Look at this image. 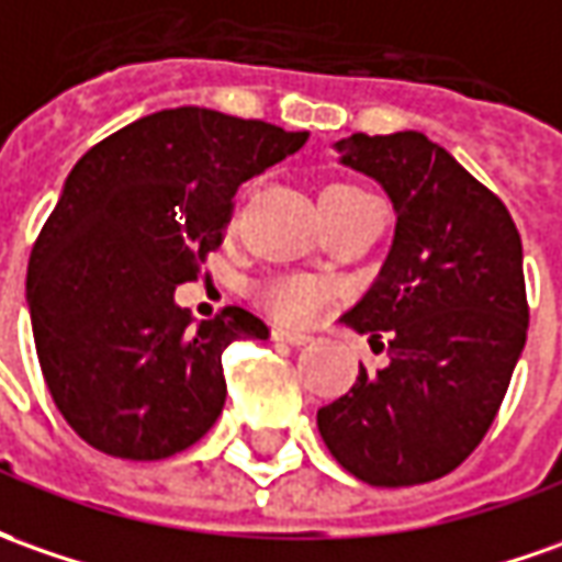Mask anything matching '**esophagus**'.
Returning a JSON list of instances; mask_svg holds the SVG:
<instances>
[{"label": "esophagus", "mask_w": 562, "mask_h": 562, "mask_svg": "<svg viewBox=\"0 0 562 562\" xmlns=\"http://www.w3.org/2000/svg\"><path fill=\"white\" fill-rule=\"evenodd\" d=\"M273 341H282V345H307L311 341V335L307 331H295V329H282V326H277L273 329Z\"/></svg>", "instance_id": "obj_1"}]
</instances>
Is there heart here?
I'll use <instances>...</instances> for the list:
<instances>
[{
  "label": "heart",
  "mask_w": 562,
  "mask_h": 562,
  "mask_svg": "<svg viewBox=\"0 0 562 562\" xmlns=\"http://www.w3.org/2000/svg\"><path fill=\"white\" fill-rule=\"evenodd\" d=\"M323 193H360V187L353 184H329ZM265 304L277 313L280 319L289 323H311L316 313L326 304V285L304 273L292 277H277L265 285Z\"/></svg>",
  "instance_id": "b5f03b06"
}]
</instances>
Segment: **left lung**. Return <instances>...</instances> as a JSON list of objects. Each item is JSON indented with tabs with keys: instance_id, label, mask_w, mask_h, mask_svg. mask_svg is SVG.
Segmentation results:
<instances>
[{
	"instance_id": "1",
	"label": "left lung",
	"mask_w": 562,
	"mask_h": 562,
	"mask_svg": "<svg viewBox=\"0 0 562 562\" xmlns=\"http://www.w3.org/2000/svg\"><path fill=\"white\" fill-rule=\"evenodd\" d=\"M341 166L375 178L396 231L341 323L387 353L316 412L335 461L369 486L456 471L486 437L529 329L522 243L505 202L422 132L350 135Z\"/></svg>"
}]
</instances>
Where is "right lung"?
<instances>
[{
    "label": "right lung",
    "mask_w": 562,
    "mask_h": 562,
    "mask_svg": "<svg viewBox=\"0 0 562 562\" xmlns=\"http://www.w3.org/2000/svg\"><path fill=\"white\" fill-rule=\"evenodd\" d=\"M304 140L270 122L175 106L72 166L30 255L26 304L52 400L89 446L159 461L215 425L227 400L221 353L270 331L243 307L196 323L175 289L221 246L239 184Z\"/></svg>",
    "instance_id": "obj_1"
}]
</instances>
